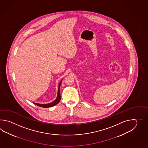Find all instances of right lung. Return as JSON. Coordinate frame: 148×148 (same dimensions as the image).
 I'll return each mask as SVG.
<instances>
[{
  "label": "right lung",
  "instance_id": "1",
  "mask_svg": "<svg viewBox=\"0 0 148 148\" xmlns=\"http://www.w3.org/2000/svg\"><path fill=\"white\" fill-rule=\"evenodd\" d=\"M61 82L62 80L60 82V84L59 86V88H58V96L57 98H56V99L55 101H53V102L49 103V104H38V103H34V104L38 106H40V107H43V108H47V107H52L55 106L56 105H57V104H58L59 102H60V99H61V95H60V85L61 84Z\"/></svg>",
  "mask_w": 148,
  "mask_h": 148
}]
</instances>
